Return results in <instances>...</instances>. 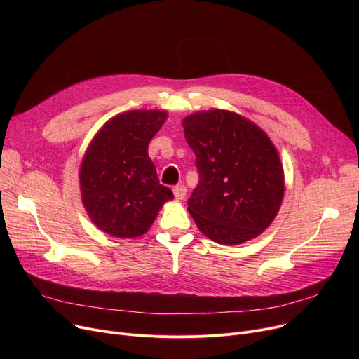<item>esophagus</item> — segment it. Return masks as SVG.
I'll use <instances>...</instances> for the list:
<instances>
[{
  "mask_svg": "<svg viewBox=\"0 0 359 359\" xmlns=\"http://www.w3.org/2000/svg\"><path fill=\"white\" fill-rule=\"evenodd\" d=\"M173 194H175V198L177 201H183L186 198V187L184 186H176L173 189Z\"/></svg>",
  "mask_w": 359,
  "mask_h": 359,
  "instance_id": "obj_1",
  "label": "esophagus"
}]
</instances>
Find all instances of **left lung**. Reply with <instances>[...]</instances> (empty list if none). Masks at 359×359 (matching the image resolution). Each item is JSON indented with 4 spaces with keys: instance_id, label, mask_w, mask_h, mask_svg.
<instances>
[{
    "instance_id": "8db88e82",
    "label": "left lung",
    "mask_w": 359,
    "mask_h": 359,
    "mask_svg": "<svg viewBox=\"0 0 359 359\" xmlns=\"http://www.w3.org/2000/svg\"><path fill=\"white\" fill-rule=\"evenodd\" d=\"M182 125L199 172L187 201L199 231L225 246L262 234L285 194L284 167L266 132L224 109L192 113Z\"/></svg>"
}]
</instances>
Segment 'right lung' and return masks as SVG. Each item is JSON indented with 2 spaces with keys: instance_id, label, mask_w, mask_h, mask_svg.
<instances>
[{
  "instance_id": "obj_1",
  "label": "right lung",
  "mask_w": 359,
  "mask_h": 359,
  "mask_svg": "<svg viewBox=\"0 0 359 359\" xmlns=\"http://www.w3.org/2000/svg\"><path fill=\"white\" fill-rule=\"evenodd\" d=\"M165 110H129L109 119L90 141L79 172L84 210L103 233L118 238L145 234L167 201L148 144L167 119Z\"/></svg>"
}]
</instances>
